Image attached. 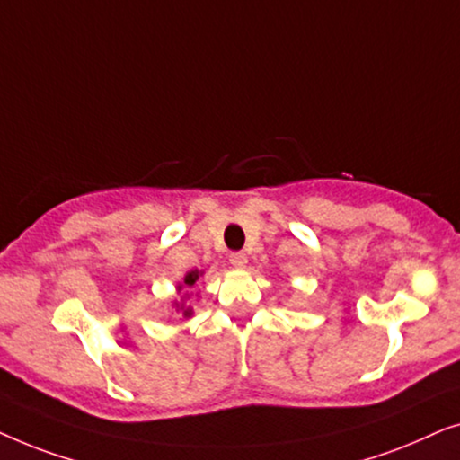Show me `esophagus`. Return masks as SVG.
I'll return each mask as SVG.
<instances>
[{
  "label": "esophagus",
  "instance_id": "esophagus-1",
  "mask_svg": "<svg viewBox=\"0 0 460 460\" xmlns=\"http://www.w3.org/2000/svg\"><path fill=\"white\" fill-rule=\"evenodd\" d=\"M247 255L244 253H232L230 255V263H232V268H236V270H243L244 266H247Z\"/></svg>",
  "mask_w": 460,
  "mask_h": 460
}]
</instances>
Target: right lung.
<instances>
[{"label":"right lung","instance_id":"1","mask_svg":"<svg viewBox=\"0 0 460 460\" xmlns=\"http://www.w3.org/2000/svg\"><path fill=\"white\" fill-rule=\"evenodd\" d=\"M203 274H205L203 270H190V272H186L184 279L178 282V287H175V293H178L180 297L172 301V307L178 314H181V316H184V318H192L194 316V310H192L190 305H188V299L192 297V293L190 291H184V288H192L194 285H197V280ZM197 297H199V295H197Z\"/></svg>","mask_w":460,"mask_h":460}]
</instances>
